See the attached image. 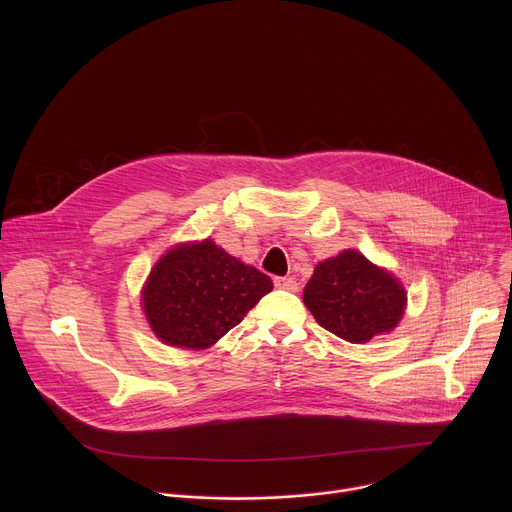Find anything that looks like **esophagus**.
<instances>
[{"mask_svg": "<svg viewBox=\"0 0 512 512\" xmlns=\"http://www.w3.org/2000/svg\"><path fill=\"white\" fill-rule=\"evenodd\" d=\"M275 287L287 289V291H298V283L291 277H275Z\"/></svg>", "mask_w": 512, "mask_h": 512, "instance_id": "esophagus-1", "label": "esophagus"}]
</instances>
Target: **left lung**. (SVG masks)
Returning <instances> with one entry per match:
<instances>
[{
	"label": "left lung",
	"instance_id": "obj_1",
	"mask_svg": "<svg viewBox=\"0 0 512 512\" xmlns=\"http://www.w3.org/2000/svg\"><path fill=\"white\" fill-rule=\"evenodd\" d=\"M405 302L403 285L358 251H342L316 265L304 289V304L316 322L354 344L393 330Z\"/></svg>",
	"mask_w": 512,
	"mask_h": 512
}]
</instances>
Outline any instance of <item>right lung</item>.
Instances as JSON below:
<instances>
[{"instance_id":"right-lung-1","label":"right lung","mask_w":512,"mask_h":512,"mask_svg":"<svg viewBox=\"0 0 512 512\" xmlns=\"http://www.w3.org/2000/svg\"><path fill=\"white\" fill-rule=\"evenodd\" d=\"M271 289L269 275L206 239L178 245L156 263L143 310L160 340L198 350L241 324Z\"/></svg>"}]
</instances>
